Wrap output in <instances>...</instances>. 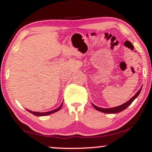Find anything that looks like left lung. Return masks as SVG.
Instances as JSON below:
<instances>
[{
  "label": "left lung",
  "instance_id": "left-lung-1",
  "mask_svg": "<svg viewBox=\"0 0 152 152\" xmlns=\"http://www.w3.org/2000/svg\"><path fill=\"white\" fill-rule=\"evenodd\" d=\"M142 86H141V88L139 89V91H138V92H137L136 94H135L134 96H133L132 98L129 99V100L127 101L125 103H124L123 104L118 106V107H113V108H107V109H104V108L97 107V106L93 104V103H92V105L95 109L97 110V111H100V112H102V113H119V112H121V111H123V110L126 109V108H127L131 104H132L133 102H134V99L138 96L139 94H140L141 90H142Z\"/></svg>",
  "mask_w": 152,
  "mask_h": 152
}]
</instances>
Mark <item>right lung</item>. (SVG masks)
Returning a JSON list of instances; mask_svg holds the SVG:
<instances>
[{
  "label": "right lung",
  "instance_id": "1",
  "mask_svg": "<svg viewBox=\"0 0 152 152\" xmlns=\"http://www.w3.org/2000/svg\"><path fill=\"white\" fill-rule=\"evenodd\" d=\"M62 105H63V102H62L61 104V105H60L58 108H57V109H54V110H53V111H48V112H35V111H30V110H28V109H27V111H29L31 113H32L33 115H37V116H44V115H50V114H52V113H55V112H57L58 111H59L60 109H61V107H62Z\"/></svg>",
  "mask_w": 152,
  "mask_h": 152
}]
</instances>
